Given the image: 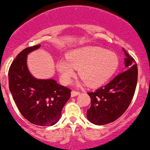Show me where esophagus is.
I'll list each match as a JSON object with an SVG mask.
<instances>
[{"mask_svg": "<svg viewBox=\"0 0 150 150\" xmlns=\"http://www.w3.org/2000/svg\"><path fill=\"white\" fill-rule=\"evenodd\" d=\"M78 94H79V91H71V96L72 97H75L77 96Z\"/></svg>", "mask_w": 150, "mask_h": 150, "instance_id": "obj_1", "label": "esophagus"}]
</instances>
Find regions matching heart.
<instances>
[{
    "mask_svg": "<svg viewBox=\"0 0 150 150\" xmlns=\"http://www.w3.org/2000/svg\"><path fill=\"white\" fill-rule=\"evenodd\" d=\"M119 65L117 55L98 46H84L70 52L67 62H58L56 68L62 81L68 84L79 69L81 82L99 87L114 75Z\"/></svg>",
    "mask_w": 150,
    "mask_h": 150,
    "instance_id": "heart-1",
    "label": "heart"
}]
</instances>
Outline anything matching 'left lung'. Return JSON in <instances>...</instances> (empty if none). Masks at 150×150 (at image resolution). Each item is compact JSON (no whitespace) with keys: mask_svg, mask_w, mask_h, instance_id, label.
I'll return each mask as SVG.
<instances>
[{"mask_svg":"<svg viewBox=\"0 0 150 150\" xmlns=\"http://www.w3.org/2000/svg\"><path fill=\"white\" fill-rule=\"evenodd\" d=\"M126 71L120 73L106 85L88 92L91 107L87 118L92 124L104 125L115 121L127 110L135 93L138 77L136 61L124 50Z\"/></svg>","mask_w":150,"mask_h":150,"instance_id":"8db88e82","label":"left lung"}]
</instances>
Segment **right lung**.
<instances>
[{"mask_svg":"<svg viewBox=\"0 0 150 150\" xmlns=\"http://www.w3.org/2000/svg\"><path fill=\"white\" fill-rule=\"evenodd\" d=\"M40 47H27L17 55L9 69V88L23 117L36 125L52 126L59 120L71 90L54 79H37L30 74L27 54Z\"/></svg>","mask_w":150,"mask_h":150,"instance_id":"right-lung-1","label":"right lung"}]
</instances>
